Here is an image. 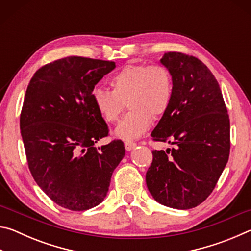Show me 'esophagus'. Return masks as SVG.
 Returning a JSON list of instances; mask_svg holds the SVG:
<instances>
[{
  "label": "esophagus",
  "instance_id": "obj_1",
  "mask_svg": "<svg viewBox=\"0 0 251 251\" xmlns=\"http://www.w3.org/2000/svg\"><path fill=\"white\" fill-rule=\"evenodd\" d=\"M137 146V144L136 143H134V142H125V148H126V151H131V150H134V148Z\"/></svg>",
  "mask_w": 251,
  "mask_h": 251
}]
</instances>
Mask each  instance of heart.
Masks as SVG:
<instances>
[{"instance_id": "obj_1", "label": "heart", "mask_w": 251, "mask_h": 251, "mask_svg": "<svg viewBox=\"0 0 251 251\" xmlns=\"http://www.w3.org/2000/svg\"><path fill=\"white\" fill-rule=\"evenodd\" d=\"M112 91L97 87L93 101L106 122L118 120L126 104L130 108L115 129L118 138L133 141L150 128L169 108L173 100V76L163 65H127L109 80Z\"/></svg>"}]
</instances>
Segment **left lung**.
<instances>
[{"instance_id":"8db88e82","label":"left lung","mask_w":251,"mask_h":251,"mask_svg":"<svg viewBox=\"0 0 251 251\" xmlns=\"http://www.w3.org/2000/svg\"><path fill=\"white\" fill-rule=\"evenodd\" d=\"M160 63L173 76V100L151 137L174 147L152 151L146 184L156 201L190 209L209 196L230 151V122L215 76L201 61L168 52Z\"/></svg>"}]
</instances>
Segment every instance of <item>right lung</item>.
I'll return each instance as SVG.
<instances>
[{
	"label": "right lung",
	"instance_id": "1",
	"mask_svg": "<svg viewBox=\"0 0 251 251\" xmlns=\"http://www.w3.org/2000/svg\"><path fill=\"white\" fill-rule=\"evenodd\" d=\"M115 67L101 59L61 58L36 71L25 93L20 128L28 168L40 188L66 209L100 205L125 156L120 139L94 146L108 127L92 94Z\"/></svg>",
	"mask_w": 251,
	"mask_h": 251
}]
</instances>
